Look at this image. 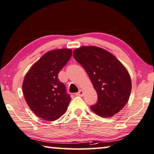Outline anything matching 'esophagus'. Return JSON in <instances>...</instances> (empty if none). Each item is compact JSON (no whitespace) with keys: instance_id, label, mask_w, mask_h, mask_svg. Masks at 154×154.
Returning <instances> with one entry per match:
<instances>
[{"instance_id":"34e87169","label":"esophagus","mask_w":154,"mask_h":154,"mask_svg":"<svg viewBox=\"0 0 154 154\" xmlns=\"http://www.w3.org/2000/svg\"><path fill=\"white\" fill-rule=\"evenodd\" d=\"M84 92L82 91V90H79V92H78V93H76V95H77V96H83L84 95Z\"/></svg>"}]
</instances>
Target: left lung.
I'll list each match as a JSON object with an SVG mask.
<instances>
[{"instance_id": "1", "label": "left lung", "mask_w": 154, "mask_h": 154, "mask_svg": "<svg viewBox=\"0 0 154 154\" xmlns=\"http://www.w3.org/2000/svg\"><path fill=\"white\" fill-rule=\"evenodd\" d=\"M73 57L83 66L97 94V102L91 106L102 118H111L127 104L131 91V80L127 70L113 54L96 46H82Z\"/></svg>"}]
</instances>
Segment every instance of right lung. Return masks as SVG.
<instances>
[{"mask_svg":"<svg viewBox=\"0 0 154 154\" xmlns=\"http://www.w3.org/2000/svg\"><path fill=\"white\" fill-rule=\"evenodd\" d=\"M72 56L68 48L51 50L34 63L25 76L23 92L30 109L45 121H54L67 111L71 98L58 74Z\"/></svg>","mask_w":154,"mask_h":154,"instance_id":"right-lung-1","label":"right lung"}]
</instances>
